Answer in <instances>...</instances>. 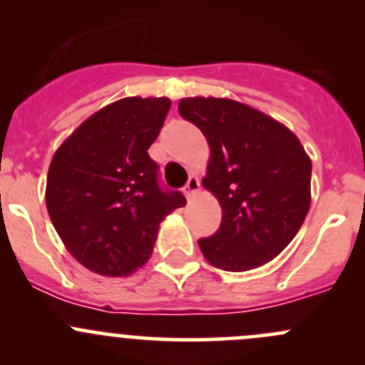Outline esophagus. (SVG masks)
<instances>
[{"label":"esophagus","mask_w":365,"mask_h":365,"mask_svg":"<svg viewBox=\"0 0 365 365\" xmlns=\"http://www.w3.org/2000/svg\"><path fill=\"white\" fill-rule=\"evenodd\" d=\"M200 189H201V183H200V180H197V176H190L189 182H187V185H185V189H183V192H185L187 200H190V197L196 196V194L200 192Z\"/></svg>","instance_id":"34e87169"}]
</instances>
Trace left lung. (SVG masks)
I'll return each mask as SVG.
<instances>
[{
	"instance_id": "1",
	"label": "left lung",
	"mask_w": 365,
	"mask_h": 365,
	"mask_svg": "<svg viewBox=\"0 0 365 365\" xmlns=\"http://www.w3.org/2000/svg\"><path fill=\"white\" fill-rule=\"evenodd\" d=\"M178 113L210 146L203 187L222 208L215 235L197 240L210 264L247 272L279 256L311 206L312 164L298 138L231 98H182Z\"/></svg>"
}]
</instances>
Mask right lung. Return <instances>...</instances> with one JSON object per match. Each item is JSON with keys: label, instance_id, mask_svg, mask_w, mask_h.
Instances as JSON below:
<instances>
[{"label": "right lung", "instance_id": "add662e5", "mask_svg": "<svg viewBox=\"0 0 365 365\" xmlns=\"http://www.w3.org/2000/svg\"><path fill=\"white\" fill-rule=\"evenodd\" d=\"M168 97H127L84 120L56 150L46 205L67 251L88 270L127 277L150 259L165 215L187 203L162 190L148 148Z\"/></svg>", "mask_w": 365, "mask_h": 365}]
</instances>
